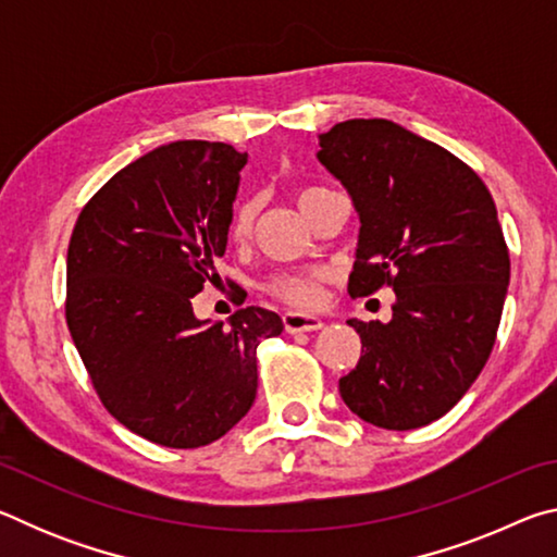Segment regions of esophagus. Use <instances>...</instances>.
Instances as JSON below:
<instances>
[{
	"instance_id": "esophagus-1",
	"label": "esophagus",
	"mask_w": 557,
	"mask_h": 557,
	"mask_svg": "<svg viewBox=\"0 0 557 557\" xmlns=\"http://www.w3.org/2000/svg\"><path fill=\"white\" fill-rule=\"evenodd\" d=\"M282 324L289 334H301V332H317L322 329L324 322L314 314H305V312H285L282 314Z\"/></svg>"
}]
</instances>
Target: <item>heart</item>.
Here are the masks:
<instances>
[{
	"label": "heart",
	"mask_w": 557,
	"mask_h": 557,
	"mask_svg": "<svg viewBox=\"0 0 557 557\" xmlns=\"http://www.w3.org/2000/svg\"><path fill=\"white\" fill-rule=\"evenodd\" d=\"M329 188L324 186H305L297 191V203L301 211H307L319 196H324ZM258 215V203L252 199H245L235 206L233 219H231V238L233 240H248L252 233V223ZM326 270H312V272H292V275H277L270 280L268 289L272 295L280 297L282 301L295 307H312L319 299V289H322V280H326Z\"/></svg>",
	"instance_id": "heart-1"
}]
</instances>
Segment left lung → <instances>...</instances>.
I'll return each instance as SVG.
<instances>
[{
    "instance_id": "8db88e82",
    "label": "left lung",
    "mask_w": 557,
    "mask_h": 557,
    "mask_svg": "<svg viewBox=\"0 0 557 557\" xmlns=\"http://www.w3.org/2000/svg\"><path fill=\"white\" fill-rule=\"evenodd\" d=\"M319 147L361 221L348 295L395 292L391 322H346L361 358L338 393L375 428L430 425L496 342L511 260L494 199L474 169L391 120L338 122Z\"/></svg>"
}]
</instances>
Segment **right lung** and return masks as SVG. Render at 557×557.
<instances>
[{
	"instance_id": "1",
	"label": "right lung",
	"mask_w": 557,
	"mask_h": 557,
	"mask_svg": "<svg viewBox=\"0 0 557 557\" xmlns=\"http://www.w3.org/2000/svg\"><path fill=\"white\" fill-rule=\"evenodd\" d=\"M248 154L184 139L162 145L83 206L69 245L65 322L102 405L154 445L223 437L258 393L256 348L282 319L245 307L231 324L196 319L219 277Z\"/></svg>"
}]
</instances>
